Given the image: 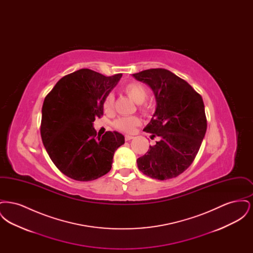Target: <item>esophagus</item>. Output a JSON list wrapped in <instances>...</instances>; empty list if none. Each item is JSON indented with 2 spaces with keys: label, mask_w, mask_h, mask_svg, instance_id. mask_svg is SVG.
Returning a JSON list of instances; mask_svg holds the SVG:
<instances>
[{
  "label": "esophagus",
  "mask_w": 253,
  "mask_h": 253,
  "mask_svg": "<svg viewBox=\"0 0 253 253\" xmlns=\"http://www.w3.org/2000/svg\"><path fill=\"white\" fill-rule=\"evenodd\" d=\"M132 138H133L132 135H128V134L125 135V140H126V141H129V140H131Z\"/></svg>",
  "instance_id": "34e87169"
}]
</instances>
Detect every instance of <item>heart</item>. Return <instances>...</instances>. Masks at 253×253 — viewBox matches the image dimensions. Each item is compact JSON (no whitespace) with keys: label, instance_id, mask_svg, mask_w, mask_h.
<instances>
[{"label":"heart","instance_id":"heart-1","mask_svg":"<svg viewBox=\"0 0 253 253\" xmlns=\"http://www.w3.org/2000/svg\"><path fill=\"white\" fill-rule=\"evenodd\" d=\"M123 92L129 96L132 101L138 104V110L144 114L149 115L151 112V105L146 101L148 96V91L144 85L137 82H132L125 85L122 88ZM102 108L106 114H111L114 108V96L107 95L103 99ZM141 123L140 120L137 117H127V118H120L113 122V126L115 129L124 132H132L135 127L139 126Z\"/></svg>","mask_w":253,"mask_h":253}]
</instances>
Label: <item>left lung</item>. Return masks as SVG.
<instances>
[{"label":"left lung","mask_w":253,"mask_h":253,"mask_svg":"<svg viewBox=\"0 0 253 253\" xmlns=\"http://www.w3.org/2000/svg\"><path fill=\"white\" fill-rule=\"evenodd\" d=\"M132 76L152 88L157 100L154 117L143 131L158 140L137 158V167L158 180L176 177L193 163L207 131L202 96L186 81L163 68Z\"/></svg>","instance_id":"obj_1"}]
</instances>
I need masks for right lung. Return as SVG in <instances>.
<instances>
[{
    "instance_id": "add662e5",
    "label": "right lung",
    "mask_w": 253,
    "mask_h": 253,
    "mask_svg": "<svg viewBox=\"0 0 253 253\" xmlns=\"http://www.w3.org/2000/svg\"><path fill=\"white\" fill-rule=\"evenodd\" d=\"M121 77L80 69L61 78L45 96L41 123L42 143L66 176L95 180L112 168L114 154L124 144V136L118 132L96 136L93 122L103 115V99Z\"/></svg>"
}]
</instances>
